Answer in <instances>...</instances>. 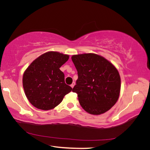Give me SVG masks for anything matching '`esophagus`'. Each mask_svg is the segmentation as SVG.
Instances as JSON below:
<instances>
[{
	"instance_id": "esophagus-1",
	"label": "esophagus",
	"mask_w": 150,
	"mask_h": 150,
	"mask_svg": "<svg viewBox=\"0 0 150 150\" xmlns=\"http://www.w3.org/2000/svg\"><path fill=\"white\" fill-rule=\"evenodd\" d=\"M74 85H75V83H74V82H73V83H72L71 84V88H74Z\"/></svg>"
}]
</instances>
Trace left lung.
Returning a JSON list of instances; mask_svg holds the SVG:
<instances>
[{"label":"left lung","mask_w":150,"mask_h":150,"mask_svg":"<svg viewBox=\"0 0 150 150\" xmlns=\"http://www.w3.org/2000/svg\"><path fill=\"white\" fill-rule=\"evenodd\" d=\"M78 79L72 89L81 106L92 115H100L118 99L121 79L116 68L105 58L89 53L72 56Z\"/></svg>","instance_id":"left-lung-1"}]
</instances>
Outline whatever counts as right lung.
<instances>
[{"label":"right lung","mask_w":150,"mask_h":150,"mask_svg":"<svg viewBox=\"0 0 150 150\" xmlns=\"http://www.w3.org/2000/svg\"><path fill=\"white\" fill-rule=\"evenodd\" d=\"M69 59V56L50 51L42 54L25 71L22 83L26 97L40 110H49L60 104L72 88L64 81L59 68Z\"/></svg>","instance_id":"right-lung-1"}]
</instances>
